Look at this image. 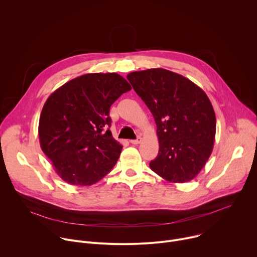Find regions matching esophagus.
I'll list each match as a JSON object with an SVG mask.
<instances>
[{
	"instance_id": "1",
	"label": "esophagus",
	"mask_w": 257,
	"mask_h": 257,
	"mask_svg": "<svg viewBox=\"0 0 257 257\" xmlns=\"http://www.w3.org/2000/svg\"><path fill=\"white\" fill-rule=\"evenodd\" d=\"M142 141V138L140 137V136H138L136 139H134V140H130V142L132 143V144H139L140 142Z\"/></svg>"
}]
</instances>
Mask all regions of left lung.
Here are the masks:
<instances>
[{
	"label": "left lung",
	"instance_id": "left-lung-1",
	"mask_svg": "<svg viewBox=\"0 0 257 257\" xmlns=\"http://www.w3.org/2000/svg\"><path fill=\"white\" fill-rule=\"evenodd\" d=\"M127 79L152 112L159 138L151 169L172 183L194 179L213 149L215 114L206 93L188 78L154 68L129 73Z\"/></svg>",
	"mask_w": 257,
	"mask_h": 257
}]
</instances>
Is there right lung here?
Wrapping results in <instances>:
<instances>
[{"label":"right lung","instance_id":"obj_1","mask_svg":"<svg viewBox=\"0 0 257 257\" xmlns=\"http://www.w3.org/2000/svg\"><path fill=\"white\" fill-rule=\"evenodd\" d=\"M131 89L117 73H89L55 90L42 109V151L59 177L75 186H90L116 165L123 146L114 139L109 107Z\"/></svg>","mask_w":257,"mask_h":257}]
</instances>
